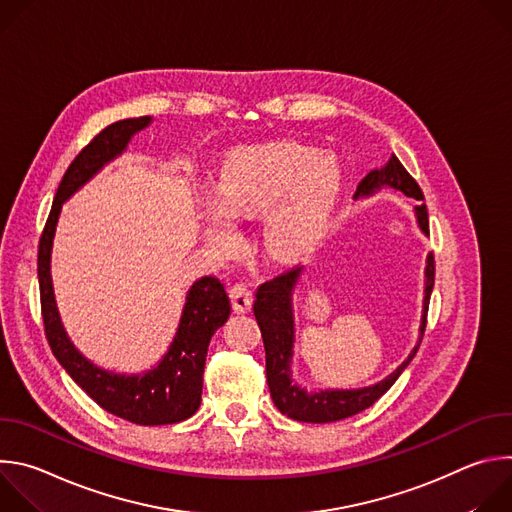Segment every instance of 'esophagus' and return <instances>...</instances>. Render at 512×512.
I'll use <instances>...</instances> for the list:
<instances>
[{"label":"esophagus","mask_w":512,"mask_h":512,"mask_svg":"<svg viewBox=\"0 0 512 512\" xmlns=\"http://www.w3.org/2000/svg\"><path fill=\"white\" fill-rule=\"evenodd\" d=\"M231 302H233V310L237 314H247L253 306V294L251 289L245 285H233L231 287Z\"/></svg>","instance_id":"34e87169"}]
</instances>
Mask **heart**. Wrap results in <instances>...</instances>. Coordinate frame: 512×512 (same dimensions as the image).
Here are the masks:
<instances>
[{
  "label": "heart",
  "mask_w": 512,
  "mask_h": 512,
  "mask_svg": "<svg viewBox=\"0 0 512 512\" xmlns=\"http://www.w3.org/2000/svg\"><path fill=\"white\" fill-rule=\"evenodd\" d=\"M342 184L334 156L298 141H271L227 156L204 200V237L221 253L237 249L229 221L265 213L263 245L279 261L304 257L322 237Z\"/></svg>",
  "instance_id": "1"
}]
</instances>
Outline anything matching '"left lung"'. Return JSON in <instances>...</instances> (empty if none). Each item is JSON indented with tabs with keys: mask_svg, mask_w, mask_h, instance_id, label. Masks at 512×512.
Wrapping results in <instances>:
<instances>
[{
	"mask_svg": "<svg viewBox=\"0 0 512 512\" xmlns=\"http://www.w3.org/2000/svg\"><path fill=\"white\" fill-rule=\"evenodd\" d=\"M381 188H393L403 192L409 198L423 200V192L417 182L409 176L397 156H391L389 162L381 170H371L356 188L354 198H367L379 192ZM417 225L425 237H429V218L425 204L415 206ZM304 273V267H294L291 271L277 275L271 281L259 285L255 294L253 314L261 328L263 344H265V371H267V385L275 407L296 421L306 423H330L352 417L364 409H369L375 401H379L399 379V375L407 369V364L413 360L427 322V308L429 296L433 289L435 265L433 253L427 255L425 261V287H423V312L419 324V340L409 356L399 364V367L385 377L383 381L362 387V389H324V391H306L304 387L296 385L291 379V358H294V308H291V296Z\"/></svg>",
	"mask_w": 512,
	"mask_h": 512,
	"instance_id": "left-lung-1",
	"label": "left lung"
}]
</instances>
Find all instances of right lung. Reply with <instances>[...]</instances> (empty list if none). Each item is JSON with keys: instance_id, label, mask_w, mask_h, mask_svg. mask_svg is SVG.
Instances as JSON below:
<instances>
[{"instance_id": "right-lung-1", "label": "right lung", "mask_w": 512, "mask_h": 512, "mask_svg": "<svg viewBox=\"0 0 512 512\" xmlns=\"http://www.w3.org/2000/svg\"><path fill=\"white\" fill-rule=\"evenodd\" d=\"M150 123L152 117L111 123L72 160L58 184L44 233L40 237L38 281L46 338L52 354L70 379L97 405L121 419L137 425H166L192 417L200 407L202 375L210 338L231 316V302L225 285L212 275L196 279L186 294L180 324L168 352L150 371L125 375L97 367L72 344L58 314L50 273L54 233L62 204L109 162L121 156L131 137Z\"/></svg>"}]
</instances>
